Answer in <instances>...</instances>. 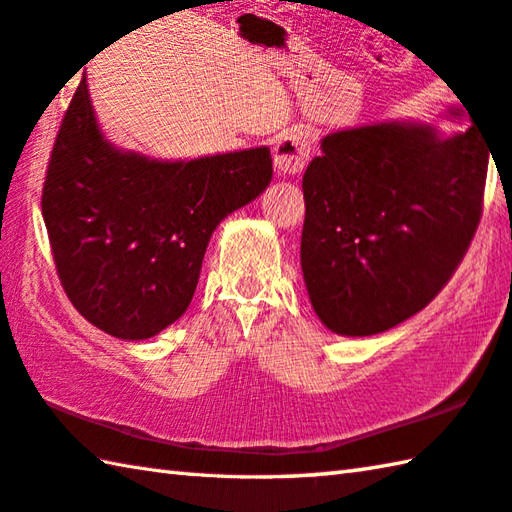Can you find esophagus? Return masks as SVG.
Returning a JSON list of instances; mask_svg holds the SVG:
<instances>
[{"mask_svg":"<svg viewBox=\"0 0 512 512\" xmlns=\"http://www.w3.org/2000/svg\"><path fill=\"white\" fill-rule=\"evenodd\" d=\"M312 152V141L308 132L303 130H290L276 141L274 146V168L281 175H299L301 170H306Z\"/></svg>","mask_w":512,"mask_h":512,"instance_id":"34e87169","label":"esophagus"}]
</instances>
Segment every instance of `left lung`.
<instances>
[{
  "mask_svg": "<svg viewBox=\"0 0 512 512\" xmlns=\"http://www.w3.org/2000/svg\"><path fill=\"white\" fill-rule=\"evenodd\" d=\"M488 159L474 125L452 137L423 121L326 134L303 175L301 233L303 281L321 324L369 337L423 310L479 227Z\"/></svg>",
  "mask_w": 512,
  "mask_h": 512,
  "instance_id": "left-lung-1",
  "label": "left lung"
}]
</instances>
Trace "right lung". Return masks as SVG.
I'll use <instances>...</instances> for the list:
<instances>
[{
	"instance_id": "1",
	"label": "right lung",
	"mask_w": 512,
	"mask_h": 512,
	"mask_svg": "<svg viewBox=\"0 0 512 512\" xmlns=\"http://www.w3.org/2000/svg\"><path fill=\"white\" fill-rule=\"evenodd\" d=\"M270 182L267 146L175 161L116 148L96 121L83 76L42 193L69 301L116 339L155 337L191 303L215 227Z\"/></svg>"
}]
</instances>
